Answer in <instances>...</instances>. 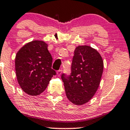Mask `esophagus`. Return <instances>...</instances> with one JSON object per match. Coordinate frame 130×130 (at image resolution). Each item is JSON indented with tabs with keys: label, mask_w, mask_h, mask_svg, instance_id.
<instances>
[{
	"label": "esophagus",
	"mask_w": 130,
	"mask_h": 130,
	"mask_svg": "<svg viewBox=\"0 0 130 130\" xmlns=\"http://www.w3.org/2000/svg\"><path fill=\"white\" fill-rule=\"evenodd\" d=\"M62 70H58L57 72V75L58 76H60L61 74H62Z\"/></svg>",
	"instance_id": "1"
}]
</instances>
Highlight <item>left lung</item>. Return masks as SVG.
Returning a JSON list of instances; mask_svg holds the SVG:
<instances>
[{
	"label": "left lung",
	"mask_w": 130,
	"mask_h": 130,
	"mask_svg": "<svg viewBox=\"0 0 130 130\" xmlns=\"http://www.w3.org/2000/svg\"><path fill=\"white\" fill-rule=\"evenodd\" d=\"M70 76L62 75L66 95L73 104L89 102L98 90L104 69L102 57L89 45H78L74 51Z\"/></svg>",
	"instance_id": "left-lung-1"
}]
</instances>
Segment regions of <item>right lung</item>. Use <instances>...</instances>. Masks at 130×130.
Masks as SVG:
<instances>
[{"label":"right lung","instance_id":"right-lung-1","mask_svg":"<svg viewBox=\"0 0 130 130\" xmlns=\"http://www.w3.org/2000/svg\"><path fill=\"white\" fill-rule=\"evenodd\" d=\"M43 41L26 44L17 53L15 71L22 90L30 95L41 94L56 72L52 69V58Z\"/></svg>","mask_w":130,"mask_h":130}]
</instances>
